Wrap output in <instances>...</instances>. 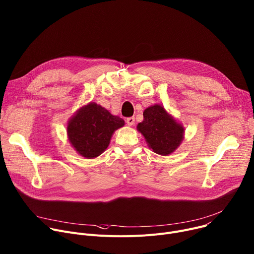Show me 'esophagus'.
Segmentation results:
<instances>
[{
    "label": "esophagus",
    "mask_w": 254,
    "mask_h": 254,
    "mask_svg": "<svg viewBox=\"0 0 254 254\" xmlns=\"http://www.w3.org/2000/svg\"><path fill=\"white\" fill-rule=\"evenodd\" d=\"M126 123H127V125H129V126L134 125V123H135V118H134V117H129V118H127V119H126Z\"/></svg>",
    "instance_id": "34e87169"
}]
</instances>
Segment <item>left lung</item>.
Masks as SVG:
<instances>
[{
  "mask_svg": "<svg viewBox=\"0 0 254 254\" xmlns=\"http://www.w3.org/2000/svg\"><path fill=\"white\" fill-rule=\"evenodd\" d=\"M143 121L137 125L153 152L160 155L173 153L182 143L185 129L160 105H153L143 112Z\"/></svg>",
  "mask_w": 254,
  "mask_h": 254,
  "instance_id": "1",
  "label": "left lung"
}]
</instances>
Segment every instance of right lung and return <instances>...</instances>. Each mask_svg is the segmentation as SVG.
I'll list each match as a JSON object with an SVG mask.
<instances>
[{"label": "right lung", "instance_id": "add662e5", "mask_svg": "<svg viewBox=\"0 0 254 254\" xmlns=\"http://www.w3.org/2000/svg\"><path fill=\"white\" fill-rule=\"evenodd\" d=\"M124 120L96 103L81 107L67 123V136L75 151L86 158L102 154L110 144L115 130L123 127Z\"/></svg>", "mask_w": 254, "mask_h": 254}]
</instances>
